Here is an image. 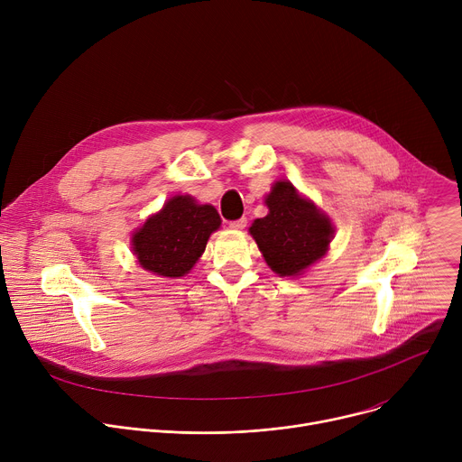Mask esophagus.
<instances>
[{"label":"esophagus","instance_id":"esophagus-1","mask_svg":"<svg viewBox=\"0 0 462 462\" xmlns=\"http://www.w3.org/2000/svg\"><path fill=\"white\" fill-rule=\"evenodd\" d=\"M245 226H246V219H245V217H241V219L230 223V228H234V230H243Z\"/></svg>","mask_w":462,"mask_h":462}]
</instances>
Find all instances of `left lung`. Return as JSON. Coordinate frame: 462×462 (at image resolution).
Instances as JSON below:
<instances>
[{"label":"left lung","instance_id":"8db88e82","mask_svg":"<svg viewBox=\"0 0 462 462\" xmlns=\"http://www.w3.org/2000/svg\"><path fill=\"white\" fill-rule=\"evenodd\" d=\"M265 203L269 214L248 230L276 274L300 276L325 255L335 234L333 223L289 180H278Z\"/></svg>","mask_w":462,"mask_h":462}]
</instances>
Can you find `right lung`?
Instances as JSON below:
<instances>
[{
    "instance_id": "right-lung-1",
    "label": "right lung",
    "mask_w": 462,
    "mask_h": 462,
    "mask_svg": "<svg viewBox=\"0 0 462 462\" xmlns=\"http://www.w3.org/2000/svg\"><path fill=\"white\" fill-rule=\"evenodd\" d=\"M219 226L221 217L212 205H197L191 195H175L161 212L146 219L131 237V245L143 269L164 278H180L191 271L210 234Z\"/></svg>"
}]
</instances>
